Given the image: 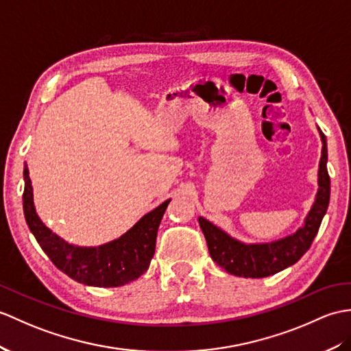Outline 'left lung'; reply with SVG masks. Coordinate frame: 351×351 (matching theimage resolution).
<instances>
[{
  "mask_svg": "<svg viewBox=\"0 0 351 351\" xmlns=\"http://www.w3.org/2000/svg\"><path fill=\"white\" fill-rule=\"evenodd\" d=\"M323 142L319 165V191L304 226L293 234L267 243H243L218 229L208 219L199 217L200 229L205 234L209 254L226 272L243 278H265L295 265L311 247L322 219L328 210L330 197V178L328 173V143L319 128Z\"/></svg>",
  "mask_w": 351,
  "mask_h": 351,
  "instance_id": "obj_1",
  "label": "left lung"
}]
</instances>
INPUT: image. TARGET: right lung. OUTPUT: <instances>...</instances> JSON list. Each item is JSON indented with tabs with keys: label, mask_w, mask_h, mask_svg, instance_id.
<instances>
[{
	"label": "right lung",
	"mask_w": 351,
	"mask_h": 351,
	"mask_svg": "<svg viewBox=\"0 0 351 351\" xmlns=\"http://www.w3.org/2000/svg\"><path fill=\"white\" fill-rule=\"evenodd\" d=\"M23 214L31 233L61 272L85 286L119 287L148 271L156 252L158 226L169 200L142 217L121 238L100 247H77L61 239L42 223L32 202L29 172L23 169Z\"/></svg>",
	"instance_id": "obj_1"
}]
</instances>
